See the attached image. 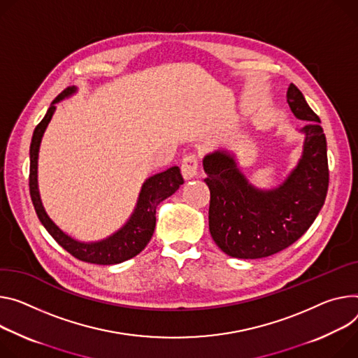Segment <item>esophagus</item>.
<instances>
[{"label":"esophagus","instance_id":"34e87169","mask_svg":"<svg viewBox=\"0 0 358 358\" xmlns=\"http://www.w3.org/2000/svg\"><path fill=\"white\" fill-rule=\"evenodd\" d=\"M181 173L185 180H191L199 174V157L196 154H188L184 157L181 164Z\"/></svg>","mask_w":358,"mask_h":358}]
</instances>
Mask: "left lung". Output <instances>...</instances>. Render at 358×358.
I'll use <instances>...</instances> for the list:
<instances>
[{
  "label": "left lung",
  "mask_w": 358,
  "mask_h": 358,
  "mask_svg": "<svg viewBox=\"0 0 358 358\" xmlns=\"http://www.w3.org/2000/svg\"><path fill=\"white\" fill-rule=\"evenodd\" d=\"M287 103L306 121V138L297 167L282 184L271 189L254 187L227 151L203 159L210 188V233L230 257L263 258L289 247L310 229L326 201L329 161L321 121L294 84L287 90Z\"/></svg>",
  "instance_id": "8db88e82"
}]
</instances>
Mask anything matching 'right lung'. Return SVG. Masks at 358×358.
Returning a JSON list of instances; mask_svg holds the SVG:
<instances>
[{
	"instance_id": "1",
	"label": "right lung",
	"mask_w": 358,
	"mask_h": 358,
	"mask_svg": "<svg viewBox=\"0 0 358 358\" xmlns=\"http://www.w3.org/2000/svg\"><path fill=\"white\" fill-rule=\"evenodd\" d=\"M76 91H77L76 87H69L64 90L51 103L45 117L34 129V134H32V140L29 145V196L41 224L45 227V230L64 250H67L73 257L91 264H100V266L120 264L125 262V259L136 257L145 248L155 229L157 206L161 201L169 199L170 196H173V194L180 188V185L184 182V180L177 166L147 178L141 187L138 201L131 217H129V220L121 227L118 231H115L113 236L101 241L83 243V241L74 240L73 237L64 233L61 229H58V225H55V222L45 213L41 197H40L38 180H37L38 151H40V144H41V138L44 136L45 128L55 111V104L62 101L64 99H67V96L73 95Z\"/></svg>"
}]
</instances>
